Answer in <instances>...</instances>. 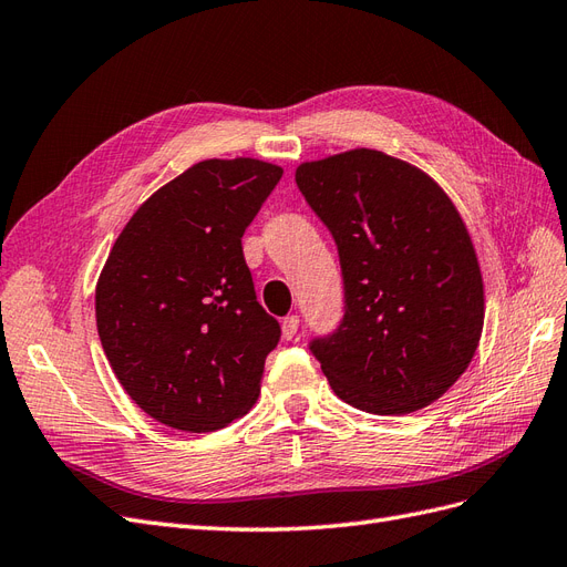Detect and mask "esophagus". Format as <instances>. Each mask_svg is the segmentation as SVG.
Returning <instances> with one entry per match:
<instances>
[{
	"label": "esophagus",
	"mask_w": 567,
	"mask_h": 567,
	"mask_svg": "<svg viewBox=\"0 0 567 567\" xmlns=\"http://www.w3.org/2000/svg\"><path fill=\"white\" fill-rule=\"evenodd\" d=\"M281 331H284L286 340H293L298 336V331H300V317L298 315H288L281 321Z\"/></svg>",
	"instance_id": "34e87169"
}]
</instances>
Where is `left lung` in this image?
Returning a JSON list of instances; mask_svg holds the SVG:
<instances>
[{
  "instance_id": "obj_1",
  "label": "left lung",
  "mask_w": 567,
  "mask_h": 567,
  "mask_svg": "<svg viewBox=\"0 0 567 567\" xmlns=\"http://www.w3.org/2000/svg\"><path fill=\"white\" fill-rule=\"evenodd\" d=\"M296 184L342 271V319L310 340L333 392L379 416L435 402L468 369L485 319L454 203L419 167L371 148L302 163Z\"/></svg>"
}]
</instances>
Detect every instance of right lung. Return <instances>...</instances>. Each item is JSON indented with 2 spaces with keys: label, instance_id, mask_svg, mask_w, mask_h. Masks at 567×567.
I'll return each mask as SVG.
<instances>
[{
  "label": "right lung",
  "instance_id": "obj_1",
  "mask_svg": "<svg viewBox=\"0 0 567 567\" xmlns=\"http://www.w3.org/2000/svg\"><path fill=\"white\" fill-rule=\"evenodd\" d=\"M284 169L203 161L132 215L96 284V329L151 419L213 433L260 394L281 326L257 302L241 238Z\"/></svg>",
  "mask_w": 567,
  "mask_h": 567
}]
</instances>
